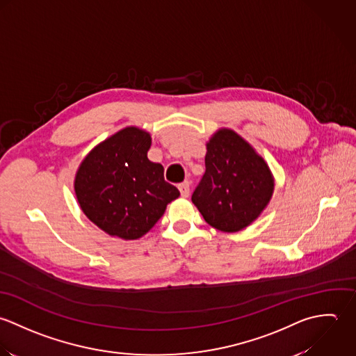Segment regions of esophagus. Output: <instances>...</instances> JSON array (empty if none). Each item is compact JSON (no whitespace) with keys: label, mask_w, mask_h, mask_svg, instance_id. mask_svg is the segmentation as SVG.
<instances>
[{"label":"esophagus","mask_w":356,"mask_h":356,"mask_svg":"<svg viewBox=\"0 0 356 356\" xmlns=\"http://www.w3.org/2000/svg\"><path fill=\"white\" fill-rule=\"evenodd\" d=\"M179 190L183 198H187L190 195V183L188 181H183L179 184Z\"/></svg>","instance_id":"1"}]
</instances>
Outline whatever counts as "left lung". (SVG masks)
I'll return each instance as SVG.
<instances>
[{
	"mask_svg": "<svg viewBox=\"0 0 356 356\" xmlns=\"http://www.w3.org/2000/svg\"><path fill=\"white\" fill-rule=\"evenodd\" d=\"M207 172L193 194L205 221L222 232L250 225L268 207L275 179L253 145L235 131L220 128L207 142Z\"/></svg>",
	"mask_w": 356,
	"mask_h": 356,
	"instance_id": "obj_1",
	"label": "left lung"
}]
</instances>
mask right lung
Wrapping results in <instances>:
<instances>
[{
    "instance_id": "1",
    "label": "right lung",
    "mask_w": 356,
    "mask_h": 356,
    "mask_svg": "<svg viewBox=\"0 0 356 356\" xmlns=\"http://www.w3.org/2000/svg\"><path fill=\"white\" fill-rule=\"evenodd\" d=\"M151 135L127 127L95 145L79 163L74 193L83 214L102 231L125 241L145 235L179 198L163 166L147 152Z\"/></svg>"
}]
</instances>
